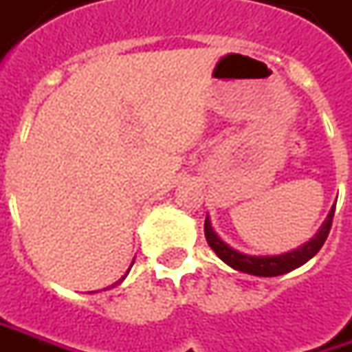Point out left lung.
I'll return each instance as SVG.
<instances>
[{
  "label": "left lung",
  "mask_w": 352,
  "mask_h": 352,
  "mask_svg": "<svg viewBox=\"0 0 352 352\" xmlns=\"http://www.w3.org/2000/svg\"><path fill=\"white\" fill-rule=\"evenodd\" d=\"M333 214H335V205L331 206L327 219L321 224V228L315 232L314 238H309L305 244H301L296 250L283 254H274V256H252V254H244L234 250L232 246H228L222 240L212 224L210 219H205V236L208 246L214 250V254L221 258L224 264H228L230 267H234L238 272L250 274V276H260V278H274V276H282L287 274L296 267L303 266L307 260H311L315 254L321 250L323 242L327 240L329 230H331V222H333Z\"/></svg>",
  "instance_id": "obj_1"
}]
</instances>
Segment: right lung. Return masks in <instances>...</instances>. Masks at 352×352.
I'll use <instances>...</instances> for the list:
<instances>
[{
  "instance_id": "obj_1",
  "label": "right lung",
  "mask_w": 352,
  "mask_h": 352,
  "mask_svg": "<svg viewBox=\"0 0 352 352\" xmlns=\"http://www.w3.org/2000/svg\"><path fill=\"white\" fill-rule=\"evenodd\" d=\"M124 278H126V276H124ZM124 278H122L120 282H116V283H122V282H124ZM116 283H114V285H116ZM114 285H112V287H114ZM106 289H110V287H106Z\"/></svg>"
}]
</instances>
